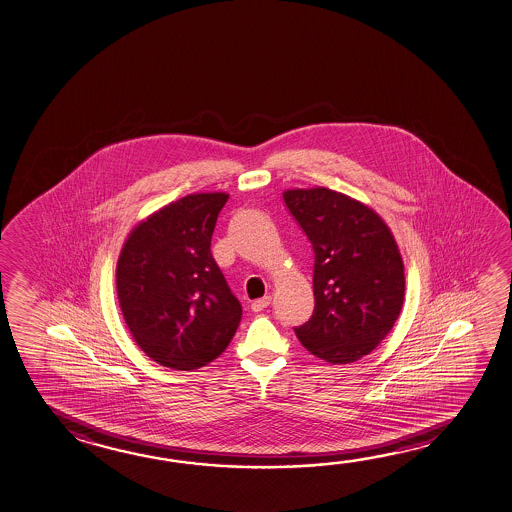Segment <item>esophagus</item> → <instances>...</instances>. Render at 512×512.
<instances>
[{
  "mask_svg": "<svg viewBox=\"0 0 512 512\" xmlns=\"http://www.w3.org/2000/svg\"><path fill=\"white\" fill-rule=\"evenodd\" d=\"M269 304H271V296H264V298H259V300L253 302L252 309L255 313H260V311H264Z\"/></svg>",
  "mask_w": 512,
  "mask_h": 512,
  "instance_id": "esophagus-1",
  "label": "esophagus"
}]
</instances>
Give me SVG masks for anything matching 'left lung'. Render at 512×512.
Returning a JSON list of instances; mask_svg holds the SVG:
<instances>
[{"instance_id":"left-lung-1","label":"left lung","mask_w":512,"mask_h":512,"mask_svg":"<svg viewBox=\"0 0 512 512\" xmlns=\"http://www.w3.org/2000/svg\"><path fill=\"white\" fill-rule=\"evenodd\" d=\"M314 250V313L296 338L316 358L347 365L392 331L404 302V264L374 208L325 187L282 192Z\"/></svg>"}]
</instances>
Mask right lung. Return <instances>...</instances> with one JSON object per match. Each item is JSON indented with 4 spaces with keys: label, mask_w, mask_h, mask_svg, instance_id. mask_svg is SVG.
I'll return each mask as SVG.
<instances>
[{
    "label": "right lung",
    "mask_w": 512,
    "mask_h": 512,
    "mask_svg": "<svg viewBox=\"0 0 512 512\" xmlns=\"http://www.w3.org/2000/svg\"><path fill=\"white\" fill-rule=\"evenodd\" d=\"M226 192L172 201L127 235L117 262L120 309L138 347L163 367H205L243 316L210 252Z\"/></svg>",
    "instance_id": "right-lung-1"
}]
</instances>
